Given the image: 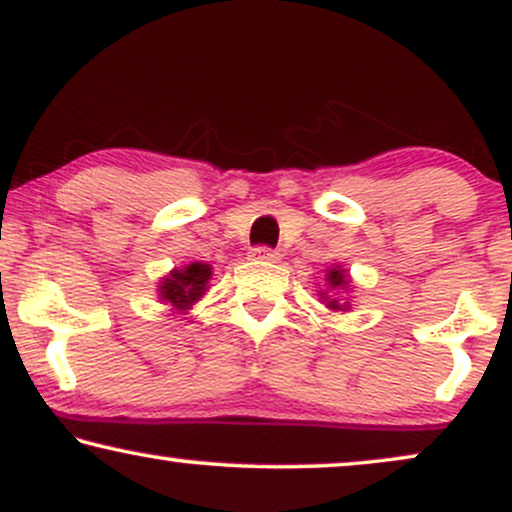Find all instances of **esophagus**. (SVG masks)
<instances>
[{"instance_id":"1","label":"esophagus","mask_w":512,"mask_h":512,"mask_svg":"<svg viewBox=\"0 0 512 512\" xmlns=\"http://www.w3.org/2000/svg\"><path fill=\"white\" fill-rule=\"evenodd\" d=\"M252 260H260V262H279V252L269 250V248H255L252 250Z\"/></svg>"}]
</instances>
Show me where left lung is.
Listing matches in <instances>:
<instances>
[{"mask_svg":"<svg viewBox=\"0 0 512 512\" xmlns=\"http://www.w3.org/2000/svg\"><path fill=\"white\" fill-rule=\"evenodd\" d=\"M325 286L327 289L317 291L320 301L334 313H349L351 310V298L349 293L354 289V281H351L349 269H344L342 264H332L325 269Z\"/></svg>","mask_w":512,"mask_h":512,"instance_id":"8db88e82","label":"left lung"}]
</instances>
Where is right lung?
I'll return each mask as SVG.
<instances>
[{
  "instance_id": "right-lung-1",
  "label": "right lung",
  "mask_w": 512,
  "mask_h": 512,
  "mask_svg": "<svg viewBox=\"0 0 512 512\" xmlns=\"http://www.w3.org/2000/svg\"><path fill=\"white\" fill-rule=\"evenodd\" d=\"M211 264L190 262L182 267L170 269V272L158 281V298L170 305V310L185 315L204 293L209 291Z\"/></svg>"
}]
</instances>
